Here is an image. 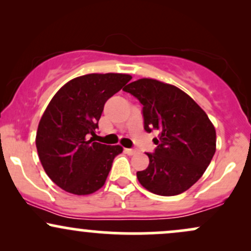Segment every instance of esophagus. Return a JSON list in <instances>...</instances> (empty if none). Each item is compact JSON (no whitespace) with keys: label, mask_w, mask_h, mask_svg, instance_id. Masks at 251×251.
Returning a JSON list of instances; mask_svg holds the SVG:
<instances>
[{"label":"esophagus","mask_w":251,"mask_h":251,"mask_svg":"<svg viewBox=\"0 0 251 251\" xmlns=\"http://www.w3.org/2000/svg\"><path fill=\"white\" fill-rule=\"evenodd\" d=\"M124 151H125V153H127L128 155H133L137 153V150H134V149H125Z\"/></svg>","instance_id":"obj_1"}]
</instances>
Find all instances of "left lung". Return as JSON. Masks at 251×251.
I'll use <instances>...</instances> for the list:
<instances>
[{"label":"left lung","mask_w":251,"mask_h":251,"mask_svg":"<svg viewBox=\"0 0 251 251\" xmlns=\"http://www.w3.org/2000/svg\"><path fill=\"white\" fill-rule=\"evenodd\" d=\"M124 91L143 105L144 128L159 131L148 169L137 172L150 192L176 196L191 188L203 176L216 152V131L205 112L176 86L139 79Z\"/></svg>","instance_id":"obj_1"}]
</instances>
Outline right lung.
Segmentation results:
<instances>
[{"mask_svg": "<svg viewBox=\"0 0 251 251\" xmlns=\"http://www.w3.org/2000/svg\"><path fill=\"white\" fill-rule=\"evenodd\" d=\"M131 79L119 73L75 77L48 103L35 143L46 174L62 190L80 196L103 186L123 148L97 143L90 135H96L105 102Z\"/></svg>", "mask_w": 251, "mask_h": 251, "instance_id": "right-lung-1", "label": "right lung"}]
</instances>
